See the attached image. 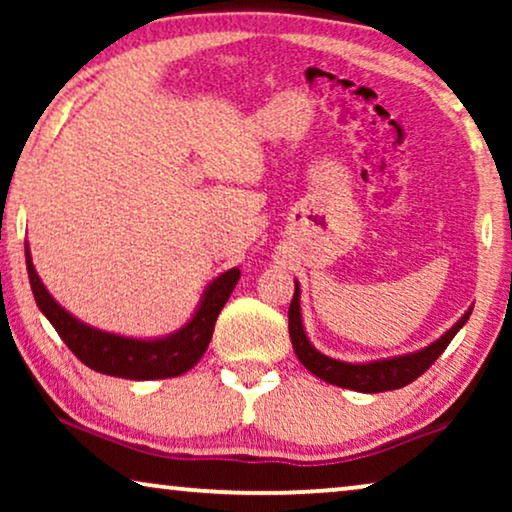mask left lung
<instances>
[{"instance_id":"8db88e82","label":"left lung","mask_w":512,"mask_h":512,"mask_svg":"<svg viewBox=\"0 0 512 512\" xmlns=\"http://www.w3.org/2000/svg\"><path fill=\"white\" fill-rule=\"evenodd\" d=\"M293 284H296V293H293V300L289 307V335H291V345H293V352L298 356V361L303 363L312 375H317L319 380L335 384V387H342V389L361 391V394H380V391L401 389L405 384L415 382L417 377L422 375L424 370H429L431 363L445 352V347L450 345L454 335L464 328V324L473 312V305H471L457 319V324H452L438 340H433L431 345L417 349V352L389 356V359L352 363V361H340V359H333V356L321 354L319 349L312 345L303 324V307H300L298 279Z\"/></svg>"}]
</instances>
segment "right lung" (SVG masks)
<instances>
[{
  "instance_id": "1",
  "label": "right lung",
  "mask_w": 512,
  "mask_h": 512,
  "mask_svg": "<svg viewBox=\"0 0 512 512\" xmlns=\"http://www.w3.org/2000/svg\"><path fill=\"white\" fill-rule=\"evenodd\" d=\"M25 263L37 307L51 321L65 345L76 354V359L97 373L123 377V380H165V377H177L191 370L207 352L216 317L240 279L237 268L214 277L202 291L191 319L174 333H167L163 338H132V335L102 331V328L90 326L67 312L41 282L27 242Z\"/></svg>"
}]
</instances>
